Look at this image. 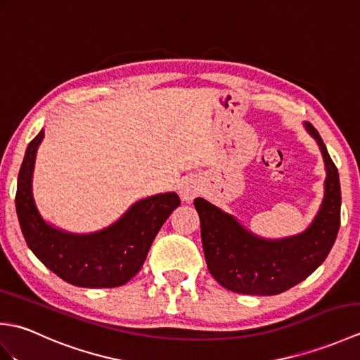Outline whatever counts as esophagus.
I'll return each mask as SVG.
<instances>
[{
	"instance_id": "1",
	"label": "esophagus",
	"mask_w": 360,
	"mask_h": 360,
	"mask_svg": "<svg viewBox=\"0 0 360 360\" xmlns=\"http://www.w3.org/2000/svg\"><path fill=\"white\" fill-rule=\"evenodd\" d=\"M200 193V184L195 179H186L179 184V196L182 201L192 202Z\"/></svg>"
}]
</instances>
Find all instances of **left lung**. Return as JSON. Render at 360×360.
I'll return each instance as SVG.
<instances>
[{"instance_id": "8db88e82", "label": "left lung", "mask_w": 360, "mask_h": 360, "mask_svg": "<svg viewBox=\"0 0 360 360\" xmlns=\"http://www.w3.org/2000/svg\"><path fill=\"white\" fill-rule=\"evenodd\" d=\"M325 162V193L307 231L266 240L248 231L231 213L196 198L205 263L221 286L238 294L277 295L303 281L325 262L340 227V181L317 129L304 122Z\"/></svg>"}]
</instances>
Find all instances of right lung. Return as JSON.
<instances>
[{"mask_svg": "<svg viewBox=\"0 0 360 360\" xmlns=\"http://www.w3.org/2000/svg\"><path fill=\"white\" fill-rule=\"evenodd\" d=\"M44 137L38 133L26 148L18 173L15 207L29 249L60 278L80 288L125 285L147 258L159 229L181 204L174 192L159 193L134 202L116 223L91 233H72L49 224L32 193L37 150Z\"/></svg>", "mask_w": 360, "mask_h": 360, "instance_id": "add662e5", "label": "right lung"}]
</instances>
